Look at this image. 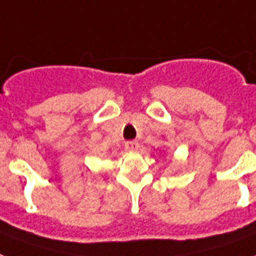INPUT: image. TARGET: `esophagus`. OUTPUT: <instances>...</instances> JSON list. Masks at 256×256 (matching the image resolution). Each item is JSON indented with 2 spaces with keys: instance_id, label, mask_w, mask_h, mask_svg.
<instances>
[{
  "instance_id": "34e87169",
  "label": "esophagus",
  "mask_w": 256,
  "mask_h": 256,
  "mask_svg": "<svg viewBox=\"0 0 256 256\" xmlns=\"http://www.w3.org/2000/svg\"><path fill=\"white\" fill-rule=\"evenodd\" d=\"M124 146H126V149L130 150V152H136L138 148H140V144H138L137 141H128V142L124 144Z\"/></svg>"
}]
</instances>
